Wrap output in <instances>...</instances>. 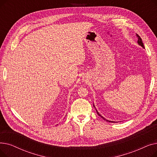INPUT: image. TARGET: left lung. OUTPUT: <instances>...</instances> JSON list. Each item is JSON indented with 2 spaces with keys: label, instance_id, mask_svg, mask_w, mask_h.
Instances as JSON below:
<instances>
[{
  "label": "left lung",
  "instance_id": "8db88e82",
  "mask_svg": "<svg viewBox=\"0 0 157 157\" xmlns=\"http://www.w3.org/2000/svg\"><path fill=\"white\" fill-rule=\"evenodd\" d=\"M136 36H137V37L138 38V40H137V43H138V44L139 45H140L141 46V47H143V48H144V44L143 43V40H142V39H141V38L140 37V36L138 35V34H136ZM94 108H95V105H94ZM96 111H97V114L98 115H99V116L102 118H103V120H105V121H108V122H111V123H116L115 121H110V120H106L104 117H103L102 115H101L99 113H98V112L97 111V110L96 109Z\"/></svg>",
  "mask_w": 157,
  "mask_h": 157
}]
</instances>
